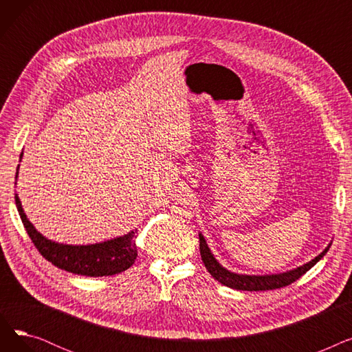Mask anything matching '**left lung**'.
I'll list each match as a JSON object with an SVG mask.
<instances>
[{
    "label": "left lung",
    "instance_id": "8db88e82",
    "mask_svg": "<svg viewBox=\"0 0 352 352\" xmlns=\"http://www.w3.org/2000/svg\"><path fill=\"white\" fill-rule=\"evenodd\" d=\"M198 236H199V252H201L202 263H204L208 272L223 285H227L234 289H241V291H267V289H276V288L289 285L291 283L297 281L301 275H304L308 270H311L314 265H316L321 260V258L328 252V250L331 247V243H329L328 247L318 256L314 258V260H311L309 263L294 268V270L280 272V274L248 275V274L232 272V271L227 270L226 267L221 265L217 258L214 256V254L211 252L204 235L199 232Z\"/></svg>",
    "mask_w": 352,
    "mask_h": 352
}]
</instances>
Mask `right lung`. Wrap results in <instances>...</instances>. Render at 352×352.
I'll use <instances>...</instances> for the list:
<instances>
[{"instance_id": "1", "label": "right lung", "mask_w": 352, "mask_h": 352, "mask_svg": "<svg viewBox=\"0 0 352 352\" xmlns=\"http://www.w3.org/2000/svg\"><path fill=\"white\" fill-rule=\"evenodd\" d=\"M20 158H23V153ZM18 170H20V165L16 166L15 179L18 177ZM15 206L31 241L45 260L52 263L55 267L77 275L107 276L128 270L137 260L138 251L135 247V231H129L121 236L107 239L102 243L87 245L55 243L35 230L23 210L18 194H15Z\"/></svg>"}]
</instances>
